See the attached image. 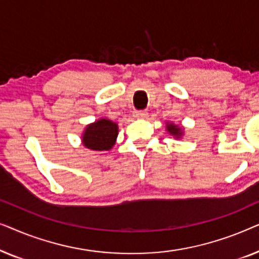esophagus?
<instances>
[{
	"label": "esophagus",
	"mask_w": 259,
	"mask_h": 259,
	"mask_svg": "<svg viewBox=\"0 0 259 259\" xmlns=\"http://www.w3.org/2000/svg\"><path fill=\"white\" fill-rule=\"evenodd\" d=\"M134 116L138 119H144L147 116V112L146 111H136L134 112Z\"/></svg>",
	"instance_id": "1"
}]
</instances>
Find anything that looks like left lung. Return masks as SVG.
Here are the masks:
<instances>
[{"label":"left lung","mask_w":259,"mask_h":259,"mask_svg":"<svg viewBox=\"0 0 259 259\" xmlns=\"http://www.w3.org/2000/svg\"><path fill=\"white\" fill-rule=\"evenodd\" d=\"M166 130H167V132L171 134L176 138V139H179L180 137L183 136V128L182 127H179L178 125H175V123H169V122H166Z\"/></svg>","instance_id":"obj_1"}]
</instances>
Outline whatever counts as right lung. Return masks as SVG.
I'll list each match as a JSON object with an SVG mask.
<instances>
[{
    "label": "right lung",
    "instance_id": "obj_1",
    "mask_svg": "<svg viewBox=\"0 0 259 259\" xmlns=\"http://www.w3.org/2000/svg\"><path fill=\"white\" fill-rule=\"evenodd\" d=\"M118 137V125L112 120L101 118L86 126L82 134L84 147L93 151H109Z\"/></svg>",
    "mask_w": 259,
    "mask_h": 259
}]
</instances>
